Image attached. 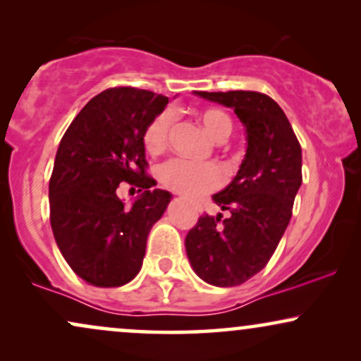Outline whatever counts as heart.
Instances as JSON below:
<instances>
[{"label":"heart","mask_w":361,"mask_h":361,"mask_svg":"<svg viewBox=\"0 0 361 361\" xmlns=\"http://www.w3.org/2000/svg\"><path fill=\"white\" fill-rule=\"evenodd\" d=\"M198 119L216 141H225L233 131L230 116L219 107H205L198 112ZM171 126L173 114L169 111L159 112L147 123L142 133V145L147 153L156 156L166 149ZM159 180L173 192L188 197H202L222 186L225 173L216 163H197L185 158H171L159 168Z\"/></svg>","instance_id":"obj_1"}]
</instances>
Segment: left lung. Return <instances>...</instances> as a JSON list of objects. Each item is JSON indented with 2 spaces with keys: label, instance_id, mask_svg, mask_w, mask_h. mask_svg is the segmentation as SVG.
I'll return each mask as SVG.
<instances>
[{
  "label": "left lung",
  "instance_id": "obj_1",
  "mask_svg": "<svg viewBox=\"0 0 361 361\" xmlns=\"http://www.w3.org/2000/svg\"><path fill=\"white\" fill-rule=\"evenodd\" d=\"M197 94L233 107L247 131V153L237 176L212 197L228 215H202L185 240L195 272L208 284L232 288L267 266L288 227L302 181L301 145L284 111L266 94Z\"/></svg>",
  "mask_w": 361,
  "mask_h": 361
}]
</instances>
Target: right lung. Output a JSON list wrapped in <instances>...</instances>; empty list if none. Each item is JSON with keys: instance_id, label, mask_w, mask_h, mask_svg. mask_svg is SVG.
<instances>
[{"instance_id": "add662e5", "label": "right lung", "mask_w": 361, "mask_h": 361, "mask_svg": "<svg viewBox=\"0 0 361 361\" xmlns=\"http://www.w3.org/2000/svg\"><path fill=\"white\" fill-rule=\"evenodd\" d=\"M168 97L136 87H111L85 104L65 131L50 176V224L77 276L117 288L142 266L147 233L161 219L169 193L154 190L142 145L145 128ZM142 191L128 209L121 185Z\"/></svg>"}]
</instances>
